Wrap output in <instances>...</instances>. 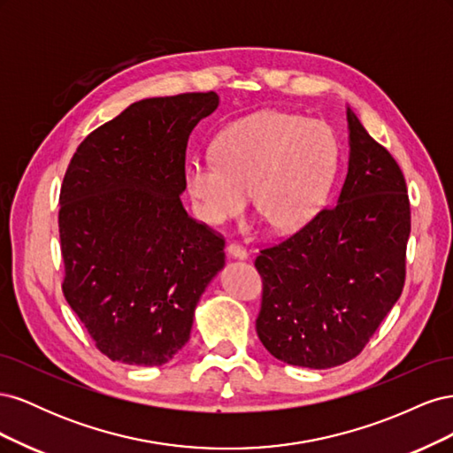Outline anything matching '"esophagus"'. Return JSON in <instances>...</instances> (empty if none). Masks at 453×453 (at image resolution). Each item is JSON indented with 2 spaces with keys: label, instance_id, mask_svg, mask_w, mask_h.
Here are the masks:
<instances>
[{
  "label": "esophagus",
  "instance_id": "34e87169",
  "mask_svg": "<svg viewBox=\"0 0 453 453\" xmlns=\"http://www.w3.org/2000/svg\"><path fill=\"white\" fill-rule=\"evenodd\" d=\"M226 253H228L230 258H238V260H248V257H250L248 251H245L242 245H238V243H228Z\"/></svg>",
  "mask_w": 453,
  "mask_h": 453
}]
</instances>
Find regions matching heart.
<instances>
[{
	"label": "heart",
	"instance_id": "b5f03b06",
	"mask_svg": "<svg viewBox=\"0 0 453 453\" xmlns=\"http://www.w3.org/2000/svg\"><path fill=\"white\" fill-rule=\"evenodd\" d=\"M215 158L187 164L185 193L202 223L221 226L250 203L272 230L289 234L318 215L338 164L333 130L300 115L263 111L230 125Z\"/></svg>",
	"mask_w": 453,
	"mask_h": 453
}]
</instances>
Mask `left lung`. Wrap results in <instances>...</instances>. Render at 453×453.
I'll list each match as a JSON object with an SVG mask.
<instances>
[{
	"instance_id": "obj_1",
	"label": "left lung",
	"mask_w": 453,
	"mask_h": 453,
	"mask_svg": "<svg viewBox=\"0 0 453 453\" xmlns=\"http://www.w3.org/2000/svg\"><path fill=\"white\" fill-rule=\"evenodd\" d=\"M348 173L333 208L260 251L257 334L273 357L313 370L357 357L404 285L410 203L399 164L349 105Z\"/></svg>"
}]
</instances>
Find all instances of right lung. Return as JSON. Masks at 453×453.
<instances>
[{
	"label": "right lung",
	"instance_id": "obj_1",
	"mask_svg": "<svg viewBox=\"0 0 453 453\" xmlns=\"http://www.w3.org/2000/svg\"><path fill=\"white\" fill-rule=\"evenodd\" d=\"M215 92L147 98L79 145L60 190L64 296L111 361L168 363L190 338L225 240L183 208L187 143Z\"/></svg>",
	"mask_w": 453,
	"mask_h": 453
}]
</instances>
